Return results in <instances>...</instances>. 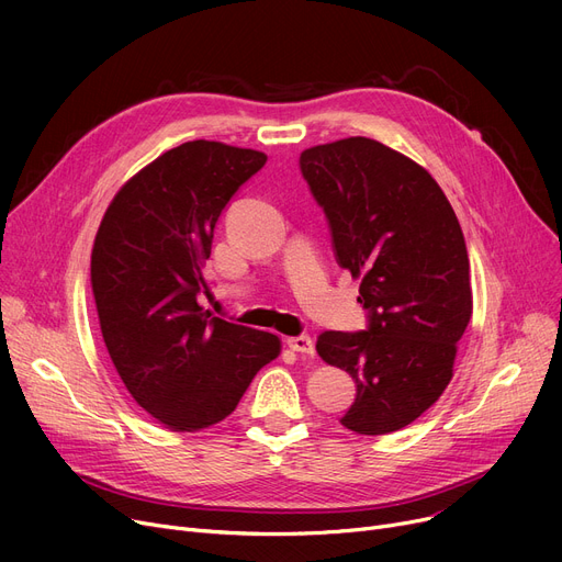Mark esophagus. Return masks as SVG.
Returning a JSON list of instances; mask_svg holds the SVG:
<instances>
[{
  "label": "esophagus",
  "instance_id": "34e87169",
  "mask_svg": "<svg viewBox=\"0 0 562 562\" xmlns=\"http://www.w3.org/2000/svg\"><path fill=\"white\" fill-rule=\"evenodd\" d=\"M286 346L296 352H303V356H314V339L307 335H299V337H289Z\"/></svg>",
  "mask_w": 562,
  "mask_h": 562
}]
</instances>
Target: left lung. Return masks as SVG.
<instances>
[{"instance_id": "obj_1", "label": "left lung", "mask_w": 562, "mask_h": 562, "mask_svg": "<svg viewBox=\"0 0 562 562\" xmlns=\"http://www.w3.org/2000/svg\"><path fill=\"white\" fill-rule=\"evenodd\" d=\"M301 172L341 269L360 278V333L318 335V356L356 380L341 426L387 435L422 417L453 378L471 318L464 236L430 172L373 138L314 145Z\"/></svg>"}]
</instances>
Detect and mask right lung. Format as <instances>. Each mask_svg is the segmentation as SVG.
<instances>
[{
	"mask_svg": "<svg viewBox=\"0 0 562 562\" xmlns=\"http://www.w3.org/2000/svg\"><path fill=\"white\" fill-rule=\"evenodd\" d=\"M266 155L189 140L147 164L100 223L91 284L111 362L132 398L177 432L232 415L280 339L212 316L202 276L214 227Z\"/></svg>",
	"mask_w": 562,
	"mask_h": 562,
	"instance_id": "1",
	"label": "right lung"
}]
</instances>
